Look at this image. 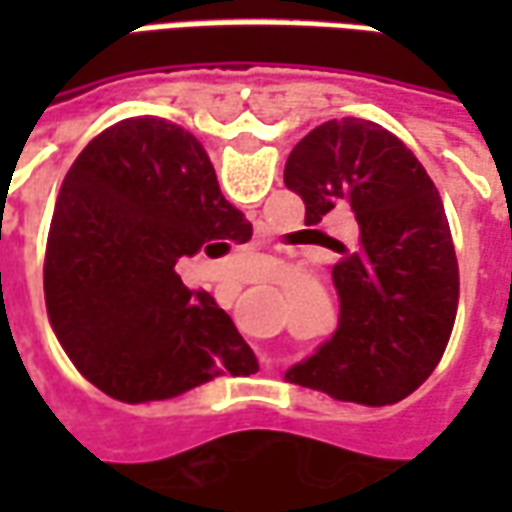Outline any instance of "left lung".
Here are the masks:
<instances>
[{
    "mask_svg": "<svg viewBox=\"0 0 512 512\" xmlns=\"http://www.w3.org/2000/svg\"><path fill=\"white\" fill-rule=\"evenodd\" d=\"M285 186L318 224L351 208L359 233L332 268L340 326L285 373L334 400L389 406L436 370L458 310V260L439 189L395 134L343 117L290 150Z\"/></svg>",
    "mask_w": 512,
    "mask_h": 512,
    "instance_id": "8db88e82",
    "label": "left lung"
}]
</instances>
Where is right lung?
Returning <instances> with one entry per match:
<instances>
[{
	"label": "right lung",
	"instance_id": "1",
	"mask_svg": "<svg viewBox=\"0 0 512 512\" xmlns=\"http://www.w3.org/2000/svg\"><path fill=\"white\" fill-rule=\"evenodd\" d=\"M252 224L224 200L205 147L161 117H128L84 147L51 216L43 293L76 370L123 403L183 395L255 354L180 257L246 244Z\"/></svg>",
	"mask_w": 512,
	"mask_h": 512
}]
</instances>
